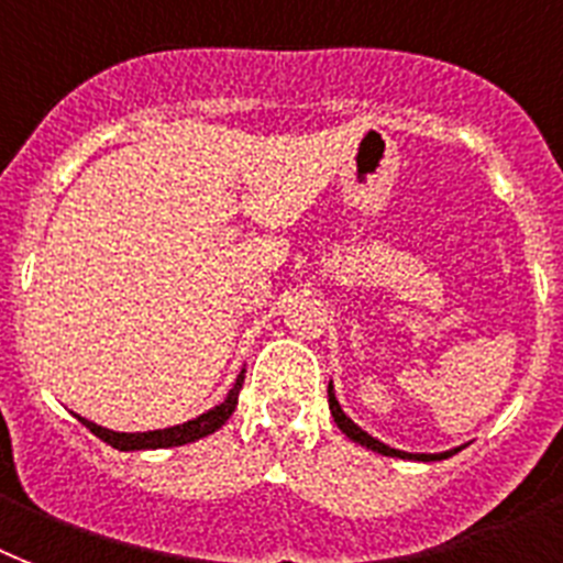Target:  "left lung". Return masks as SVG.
<instances>
[{"instance_id": "left-lung-1", "label": "left lung", "mask_w": 563, "mask_h": 563, "mask_svg": "<svg viewBox=\"0 0 563 563\" xmlns=\"http://www.w3.org/2000/svg\"><path fill=\"white\" fill-rule=\"evenodd\" d=\"M329 410H332V419H335V424L341 428V431L350 437L353 442H358V445L369 448V451H376V454H385V456H399V460H419V463H433V460H448V456H454L460 448H454V451H442V454H408V451H399V448H390L385 445V442H378L376 437H369L367 431H361L358 424L350 419V416L341 410V405H338L335 393H332V382H329Z\"/></svg>"}]
</instances>
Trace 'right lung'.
<instances>
[{
  "label": "right lung",
  "instance_id": "right-lung-1",
  "mask_svg": "<svg viewBox=\"0 0 563 563\" xmlns=\"http://www.w3.org/2000/svg\"><path fill=\"white\" fill-rule=\"evenodd\" d=\"M242 382H245V369H242L240 376H236L234 387L228 390L225 401H219L217 408H210L208 413L196 416L190 422L185 424H173V428H162V431H144V433H118L109 431V428H100V424L89 422L84 416H77L80 422L89 428L98 440H103L107 445L118 448V451H150V448H176V445H187V442H196L208 437V433L219 431L222 424L231 419V413L236 410V399H240Z\"/></svg>",
  "mask_w": 563,
  "mask_h": 563
}]
</instances>
